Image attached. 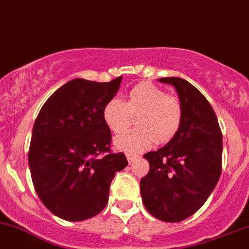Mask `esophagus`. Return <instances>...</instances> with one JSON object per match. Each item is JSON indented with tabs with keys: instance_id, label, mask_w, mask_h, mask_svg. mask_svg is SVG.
Listing matches in <instances>:
<instances>
[{
	"instance_id": "1",
	"label": "esophagus",
	"mask_w": 249,
	"mask_h": 249,
	"mask_svg": "<svg viewBox=\"0 0 249 249\" xmlns=\"http://www.w3.org/2000/svg\"><path fill=\"white\" fill-rule=\"evenodd\" d=\"M136 158H138V156H136V154L127 153V159H128V162H129V164H132V162L134 161Z\"/></svg>"
}]
</instances>
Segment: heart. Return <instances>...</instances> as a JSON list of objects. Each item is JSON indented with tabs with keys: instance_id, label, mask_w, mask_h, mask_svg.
I'll return each mask as SVG.
<instances>
[{
	"instance_id": "b5f03b06",
	"label": "heart",
	"mask_w": 249,
	"mask_h": 249,
	"mask_svg": "<svg viewBox=\"0 0 249 249\" xmlns=\"http://www.w3.org/2000/svg\"><path fill=\"white\" fill-rule=\"evenodd\" d=\"M104 124L113 133H124L134 122L138 128L115 139L116 148L139 153L156 141L159 145L172 140L183 124L184 108L179 96L166 93L157 85L142 83L127 93L125 102L113 97L103 107Z\"/></svg>"
}]
</instances>
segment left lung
I'll list each match as a JSON object with an SVG mask.
<instances>
[{"label":"left lung","mask_w":249,"mask_h":249,"mask_svg":"<svg viewBox=\"0 0 249 249\" xmlns=\"http://www.w3.org/2000/svg\"><path fill=\"white\" fill-rule=\"evenodd\" d=\"M184 108L177 135L143 157L148 173L140 180L141 197L151 215L180 222L194 215L213 192L222 171V132L209 101L185 79L165 77Z\"/></svg>","instance_id":"8db88e82"}]
</instances>
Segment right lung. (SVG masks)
<instances>
[{
  "mask_svg": "<svg viewBox=\"0 0 249 249\" xmlns=\"http://www.w3.org/2000/svg\"><path fill=\"white\" fill-rule=\"evenodd\" d=\"M121 79H72L51 95L34 122L28 152L32 180L45 207L63 220L100 213L115 173L128 165L122 152H111V133L102 116Z\"/></svg>",
  "mask_w": 249,
  "mask_h": 249,
  "instance_id": "obj_1",
  "label": "right lung"
}]
</instances>
